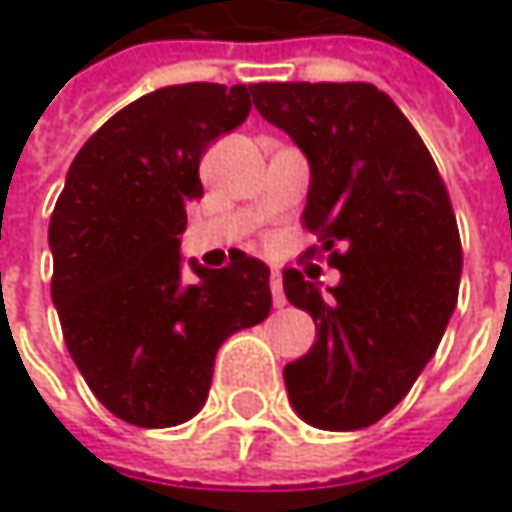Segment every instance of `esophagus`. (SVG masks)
I'll return each instance as SVG.
<instances>
[{
    "label": "esophagus",
    "instance_id": "esophagus-1",
    "mask_svg": "<svg viewBox=\"0 0 512 512\" xmlns=\"http://www.w3.org/2000/svg\"><path fill=\"white\" fill-rule=\"evenodd\" d=\"M269 290H272L275 308H284L287 305V296H284V284H281V272L278 269H272V275H269Z\"/></svg>",
    "mask_w": 512,
    "mask_h": 512
}]
</instances>
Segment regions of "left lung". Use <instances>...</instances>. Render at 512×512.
Segmentation results:
<instances>
[{
  "instance_id": "left-lung-1",
  "label": "left lung",
  "mask_w": 512,
  "mask_h": 512,
  "mask_svg": "<svg viewBox=\"0 0 512 512\" xmlns=\"http://www.w3.org/2000/svg\"><path fill=\"white\" fill-rule=\"evenodd\" d=\"M255 109L308 156V255L341 269L329 296L284 269L317 341L284 367L296 415L320 430L385 418L433 358L457 308L462 246L439 168L397 103L367 82H260Z\"/></svg>"
}]
</instances>
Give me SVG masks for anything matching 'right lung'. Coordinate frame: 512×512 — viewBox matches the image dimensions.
<instances>
[{"label": "right lung", "instance_id": "1", "mask_svg": "<svg viewBox=\"0 0 512 512\" xmlns=\"http://www.w3.org/2000/svg\"><path fill=\"white\" fill-rule=\"evenodd\" d=\"M255 85L186 82L112 115L70 162L50 219L52 305L94 397L136 427L201 412L219 347L269 317V266L237 255L189 263L186 204L204 195L207 145L252 112Z\"/></svg>", "mask_w": 512, "mask_h": 512}]
</instances>
